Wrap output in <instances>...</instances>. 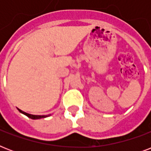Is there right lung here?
Returning <instances> with one entry per match:
<instances>
[{
	"label": "right lung",
	"mask_w": 151,
	"mask_h": 151,
	"mask_svg": "<svg viewBox=\"0 0 151 151\" xmlns=\"http://www.w3.org/2000/svg\"><path fill=\"white\" fill-rule=\"evenodd\" d=\"M20 113H22L23 114H25L26 116H27L29 118H31V119H39V118H43V117H48L47 115H33V114H27V113L24 112V111H22V110H19V109H18Z\"/></svg>",
	"instance_id": "right-lung-1"
}]
</instances>
